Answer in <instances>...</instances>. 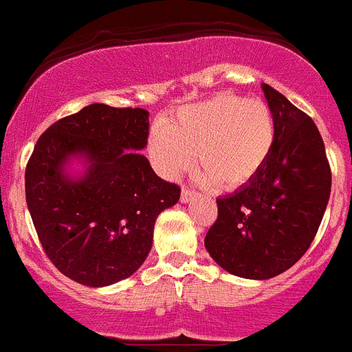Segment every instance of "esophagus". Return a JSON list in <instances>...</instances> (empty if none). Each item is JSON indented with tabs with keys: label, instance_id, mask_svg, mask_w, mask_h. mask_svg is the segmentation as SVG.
Masks as SVG:
<instances>
[{
	"label": "esophagus",
	"instance_id": "esophagus-1",
	"mask_svg": "<svg viewBox=\"0 0 352 352\" xmlns=\"http://www.w3.org/2000/svg\"><path fill=\"white\" fill-rule=\"evenodd\" d=\"M192 198H195V191H191V189H182V192H180V201L189 203Z\"/></svg>",
	"mask_w": 352,
	"mask_h": 352
}]
</instances>
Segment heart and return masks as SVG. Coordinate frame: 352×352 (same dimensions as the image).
<instances>
[{
  "instance_id": "1",
  "label": "heart",
  "mask_w": 352,
  "mask_h": 352,
  "mask_svg": "<svg viewBox=\"0 0 352 352\" xmlns=\"http://www.w3.org/2000/svg\"><path fill=\"white\" fill-rule=\"evenodd\" d=\"M278 126L271 107L258 98L219 94L180 107L149 135V154L163 177L175 179L195 163L198 151L206 186L245 187L265 168Z\"/></svg>"
}]
</instances>
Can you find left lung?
Here are the masks:
<instances>
[{"mask_svg":"<svg viewBox=\"0 0 352 352\" xmlns=\"http://www.w3.org/2000/svg\"><path fill=\"white\" fill-rule=\"evenodd\" d=\"M262 90L278 126L274 151L248 186L217 199L219 215L205 236L213 261L246 280L281 274L309 250L331 189L314 121L269 85Z\"/></svg>","mask_w":352,"mask_h":352,"instance_id":"8db88e82","label":"left lung"}]
</instances>
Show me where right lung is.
<instances>
[{
    "label": "right lung",
    "mask_w": 352,
    "mask_h": 352,
    "mask_svg": "<svg viewBox=\"0 0 352 352\" xmlns=\"http://www.w3.org/2000/svg\"><path fill=\"white\" fill-rule=\"evenodd\" d=\"M149 113L90 104L55 121L25 166V201L43 250L64 276L107 287L131 276L153 246L154 222L175 205L180 187L154 173L144 149ZM91 163L78 181L65 161Z\"/></svg>",
    "instance_id": "add662e5"
}]
</instances>
